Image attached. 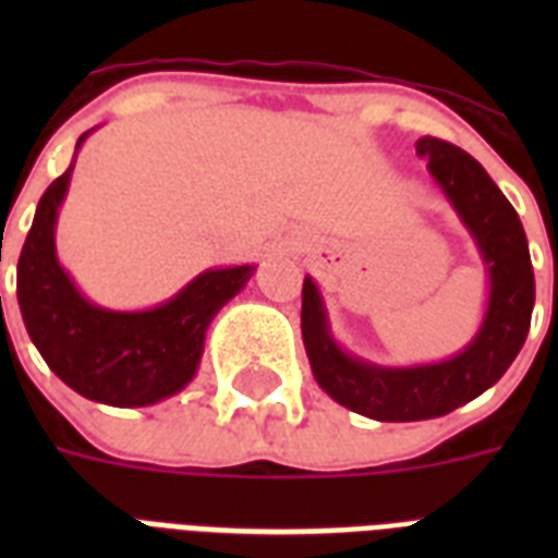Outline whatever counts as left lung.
<instances>
[{"label": "left lung", "instance_id": "8db88e82", "mask_svg": "<svg viewBox=\"0 0 558 558\" xmlns=\"http://www.w3.org/2000/svg\"><path fill=\"white\" fill-rule=\"evenodd\" d=\"M416 156L475 236L489 275V304L481 330L458 356L434 365L381 367L344 353L330 336L327 310L313 278H304L301 332L315 381L339 405L379 423L432 420L466 405L501 379L524 348L536 304L527 234L507 196L466 150L423 135Z\"/></svg>", "mask_w": 558, "mask_h": 558}]
</instances>
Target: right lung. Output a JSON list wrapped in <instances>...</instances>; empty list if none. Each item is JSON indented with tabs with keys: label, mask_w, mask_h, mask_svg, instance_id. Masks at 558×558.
<instances>
[{
	"label": "right lung",
	"mask_w": 558,
	"mask_h": 558,
	"mask_svg": "<svg viewBox=\"0 0 558 558\" xmlns=\"http://www.w3.org/2000/svg\"><path fill=\"white\" fill-rule=\"evenodd\" d=\"M86 135L77 138V150ZM72 170L74 161L43 193L22 245L16 266L22 322L46 365L81 397L116 408L153 405L193 379L208 324L245 287L254 266L202 271L179 295L144 313L95 306L77 292L54 248L57 208Z\"/></svg>",
	"instance_id": "1"
}]
</instances>
